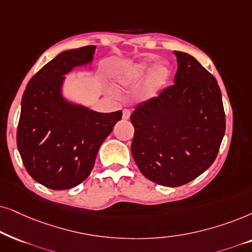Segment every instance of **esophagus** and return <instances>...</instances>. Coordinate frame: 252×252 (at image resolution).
Masks as SVG:
<instances>
[{
  "label": "esophagus",
  "mask_w": 252,
  "mask_h": 252,
  "mask_svg": "<svg viewBox=\"0 0 252 252\" xmlns=\"http://www.w3.org/2000/svg\"><path fill=\"white\" fill-rule=\"evenodd\" d=\"M130 114H131V112H130L129 109H123V115H122V119H123V120H129Z\"/></svg>",
  "instance_id": "esophagus-1"
}]
</instances>
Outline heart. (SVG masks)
<instances>
[{"instance_id":"b5f03b06","label":"heart","mask_w":252,"mask_h":252,"mask_svg":"<svg viewBox=\"0 0 252 252\" xmlns=\"http://www.w3.org/2000/svg\"><path fill=\"white\" fill-rule=\"evenodd\" d=\"M151 68L146 64H139L136 65L128 70L124 75L122 76V80L124 83H131L136 82V80H139L145 77L147 73L150 72ZM169 77V70L165 65H158L156 69L153 70L152 73H151V77L149 79V83H147L145 93L146 95H154L156 93L159 91V90L165 85L167 80H168Z\"/></svg>"}]
</instances>
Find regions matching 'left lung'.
Segmentation results:
<instances>
[{
	"instance_id": "8db88e82",
	"label": "left lung",
	"mask_w": 252,
	"mask_h": 252,
	"mask_svg": "<svg viewBox=\"0 0 252 252\" xmlns=\"http://www.w3.org/2000/svg\"><path fill=\"white\" fill-rule=\"evenodd\" d=\"M174 54L175 84L139 103L130 116L135 162L144 176L165 187L183 186L205 172L226 129L216 78L189 54Z\"/></svg>"
}]
</instances>
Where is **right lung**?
Returning <instances> with one entry per match:
<instances>
[{
    "label": "right lung",
    "instance_id": "add662e5",
    "mask_svg": "<svg viewBox=\"0 0 252 252\" xmlns=\"http://www.w3.org/2000/svg\"><path fill=\"white\" fill-rule=\"evenodd\" d=\"M94 50L91 45L59 54L30 79L23 94L17 147L32 179L49 189H70L86 180L99 147L122 117V110L96 113L60 94L63 75L89 63Z\"/></svg>",
    "mask_w": 252,
    "mask_h": 252
}]
</instances>
